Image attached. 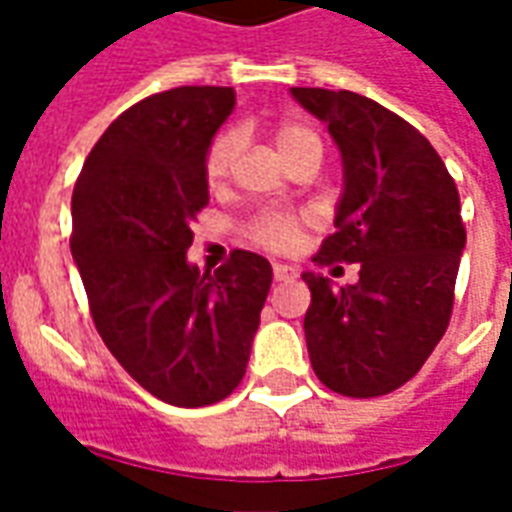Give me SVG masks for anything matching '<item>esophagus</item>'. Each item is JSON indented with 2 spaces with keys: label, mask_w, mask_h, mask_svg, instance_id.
<instances>
[{
  "label": "esophagus",
  "mask_w": 512,
  "mask_h": 512,
  "mask_svg": "<svg viewBox=\"0 0 512 512\" xmlns=\"http://www.w3.org/2000/svg\"><path fill=\"white\" fill-rule=\"evenodd\" d=\"M293 277H296V268L285 266V263H274V279L277 282H288Z\"/></svg>",
  "instance_id": "34e87169"
}]
</instances>
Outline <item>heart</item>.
<instances>
[{
    "label": "heart",
    "instance_id": "heart-1",
    "mask_svg": "<svg viewBox=\"0 0 512 512\" xmlns=\"http://www.w3.org/2000/svg\"><path fill=\"white\" fill-rule=\"evenodd\" d=\"M274 145H277L279 156L288 161L290 156H296L301 150H310V147H321V136L315 134L307 123H299V120H282L274 128ZM241 147V134L235 128H227L222 134H216V139L208 147V156H205V178L211 186L222 183V178L227 175V169L233 164L235 153ZM301 222L293 216V213L282 211H268L260 213L255 222L249 224V238L255 244L266 246V249H274V252H285L290 246L299 241Z\"/></svg>",
    "mask_w": 512,
    "mask_h": 512
}]
</instances>
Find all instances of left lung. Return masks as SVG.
I'll return each instance as SVG.
<instances>
[{
    "instance_id": "left-lung-1",
    "label": "left lung",
    "mask_w": 512,
    "mask_h": 512,
    "mask_svg": "<svg viewBox=\"0 0 512 512\" xmlns=\"http://www.w3.org/2000/svg\"><path fill=\"white\" fill-rule=\"evenodd\" d=\"M326 123L343 158V194L318 263H359V282L312 293L304 337L315 376L345 397L395 392L447 332L466 230L455 180L417 128L365 95L290 87Z\"/></svg>"
}]
</instances>
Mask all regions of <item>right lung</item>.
<instances>
[{"label": "right lung", "mask_w": 512, "mask_h": 512, "mask_svg": "<svg viewBox=\"0 0 512 512\" xmlns=\"http://www.w3.org/2000/svg\"><path fill=\"white\" fill-rule=\"evenodd\" d=\"M233 109V87L150 95L106 128L73 189L71 252L95 329L169 406H211L241 384L274 277L244 249L213 274L186 257L208 205L205 156Z\"/></svg>", "instance_id": "1"}]
</instances>
